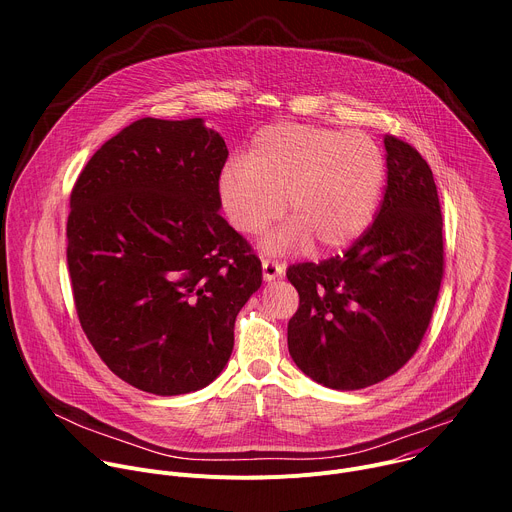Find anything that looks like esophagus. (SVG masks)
<instances>
[{
	"mask_svg": "<svg viewBox=\"0 0 512 512\" xmlns=\"http://www.w3.org/2000/svg\"><path fill=\"white\" fill-rule=\"evenodd\" d=\"M263 279L265 281H273V279H277V277H281V273H283V265L281 263H277V261H273V259H263Z\"/></svg>",
	"mask_w": 512,
	"mask_h": 512,
	"instance_id": "obj_1",
	"label": "esophagus"
}]
</instances>
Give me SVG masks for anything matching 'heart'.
Returning <instances> with one entry per match:
<instances>
[{"mask_svg": "<svg viewBox=\"0 0 512 512\" xmlns=\"http://www.w3.org/2000/svg\"><path fill=\"white\" fill-rule=\"evenodd\" d=\"M385 158L360 131L302 123L261 129L245 162H229L218 176V200L239 235H259L285 212L291 221L265 241L287 251L310 241L316 251L350 247L377 214L385 186Z\"/></svg>", "mask_w": 512, "mask_h": 512, "instance_id": "heart-1", "label": "heart"}]
</instances>
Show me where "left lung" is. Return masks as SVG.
I'll list each match as a JSON object with an SVG mask.
<instances>
[{"instance_id": "1", "label": "left lung", "mask_w": 512, "mask_h": 512, "mask_svg": "<svg viewBox=\"0 0 512 512\" xmlns=\"http://www.w3.org/2000/svg\"><path fill=\"white\" fill-rule=\"evenodd\" d=\"M387 188L375 223L342 255L287 269L300 308L287 324L298 369L336 391L371 387L415 354L444 275L442 208L431 168L385 135Z\"/></svg>"}]
</instances>
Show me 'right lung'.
<instances>
[{
	"label": "right lung",
	"mask_w": 512,
	"mask_h": 512,
	"mask_svg": "<svg viewBox=\"0 0 512 512\" xmlns=\"http://www.w3.org/2000/svg\"><path fill=\"white\" fill-rule=\"evenodd\" d=\"M225 139L145 117L105 141L70 194L66 261L81 326L131 387L184 395L223 373L261 261L218 214Z\"/></svg>",
	"instance_id": "obj_1"
}]
</instances>
